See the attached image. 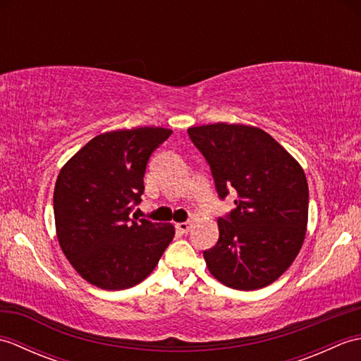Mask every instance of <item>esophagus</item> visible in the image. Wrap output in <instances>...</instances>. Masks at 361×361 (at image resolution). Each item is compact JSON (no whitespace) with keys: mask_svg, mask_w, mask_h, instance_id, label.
<instances>
[{"mask_svg":"<svg viewBox=\"0 0 361 361\" xmlns=\"http://www.w3.org/2000/svg\"><path fill=\"white\" fill-rule=\"evenodd\" d=\"M175 228L178 229L180 233L185 234V233H188L189 229H190V224H189V221H180V224H176V225H175Z\"/></svg>","mask_w":361,"mask_h":361,"instance_id":"obj_1","label":"esophagus"}]
</instances>
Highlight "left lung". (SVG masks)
<instances>
[{
	"mask_svg": "<svg viewBox=\"0 0 361 361\" xmlns=\"http://www.w3.org/2000/svg\"><path fill=\"white\" fill-rule=\"evenodd\" d=\"M211 166L220 198L234 189L235 209L219 219V240L203 252L209 273L235 290L270 286L301 250L309 185L301 164L262 128L243 124L190 127Z\"/></svg>",
	"mask_w": 361,
	"mask_h": 361,
	"instance_id": "obj_1",
	"label": "left lung"
}]
</instances>
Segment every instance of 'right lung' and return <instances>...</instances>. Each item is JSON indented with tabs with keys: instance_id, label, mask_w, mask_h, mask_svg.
Returning <instances> with one entry per match:
<instances>
[{
	"instance_id": "right-lung-1",
	"label": "right lung",
	"mask_w": 361,
	"mask_h": 361,
	"mask_svg": "<svg viewBox=\"0 0 361 361\" xmlns=\"http://www.w3.org/2000/svg\"><path fill=\"white\" fill-rule=\"evenodd\" d=\"M171 135L163 127L101 133L60 169L54 188L57 239L91 286H136L155 270L172 242L173 225L128 217L141 202L150 155Z\"/></svg>"
}]
</instances>
